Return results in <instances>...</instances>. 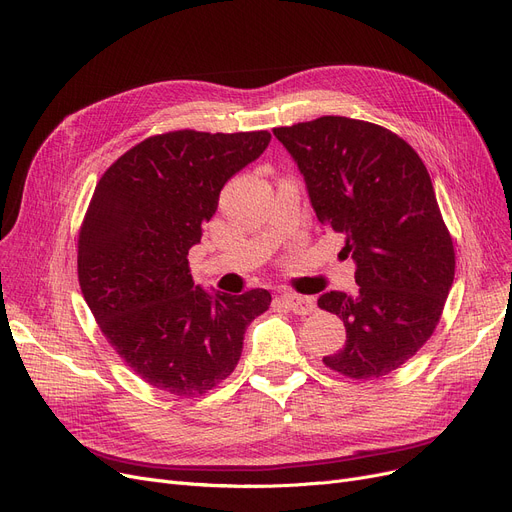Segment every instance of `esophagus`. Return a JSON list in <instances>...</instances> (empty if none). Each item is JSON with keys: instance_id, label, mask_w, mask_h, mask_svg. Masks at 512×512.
Masks as SVG:
<instances>
[{"instance_id": "34e87169", "label": "esophagus", "mask_w": 512, "mask_h": 512, "mask_svg": "<svg viewBox=\"0 0 512 512\" xmlns=\"http://www.w3.org/2000/svg\"><path fill=\"white\" fill-rule=\"evenodd\" d=\"M280 301L293 311V314L297 316H307L311 314V311L316 309V303L311 297H303V295H297V293H291V291H284L280 295Z\"/></svg>"}]
</instances>
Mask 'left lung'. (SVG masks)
I'll list each match as a JSON object with an SVG mask.
<instances>
[{"mask_svg": "<svg viewBox=\"0 0 512 512\" xmlns=\"http://www.w3.org/2000/svg\"><path fill=\"white\" fill-rule=\"evenodd\" d=\"M274 136L297 161L320 224L345 236L360 291L324 293L347 341L322 360L355 381L397 370L425 345L443 314L456 255L429 171L397 133L368 121L320 117Z\"/></svg>", "mask_w": 512, "mask_h": 512, "instance_id": "8db88e82", "label": "left lung"}]
</instances>
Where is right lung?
Segmentation results:
<instances>
[{"label":"right lung","mask_w":512,"mask_h":512,"mask_svg":"<svg viewBox=\"0 0 512 512\" xmlns=\"http://www.w3.org/2000/svg\"><path fill=\"white\" fill-rule=\"evenodd\" d=\"M268 131H167L129 148L96 184L79 228L81 293L119 358L175 397L234 372L247 326L272 303L265 288L209 295L188 251L219 192L270 144Z\"/></svg>","instance_id":"add662e5"}]
</instances>
